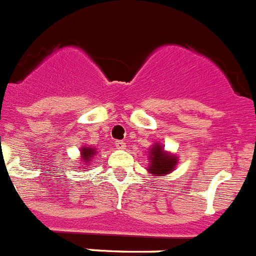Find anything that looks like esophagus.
<instances>
[{"label": "esophagus", "instance_id": "esophagus-1", "mask_svg": "<svg viewBox=\"0 0 256 256\" xmlns=\"http://www.w3.org/2000/svg\"><path fill=\"white\" fill-rule=\"evenodd\" d=\"M116 149L118 150L126 149V144L124 142H121V140H118V142H116Z\"/></svg>", "mask_w": 256, "mask_h": 256}]
</instances>
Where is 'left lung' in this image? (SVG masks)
I'll return each mask as SVG.
<instances>
[{"instance_id": "left-lung-1", "label": "left lung", "mask_w": 256, "mask_h": 256, "mask_svg": "<svg viewBox=\"0 0 256 256\" xmlns=\"http://www.w3.org/2000/svg\"><path fill=\"white\" fill-rule=\"evenodd\" d=\"M148 156H149V166L146 170L154 176H164L170 174L178 166V156L166 152L160 142H155L149 148Z\"/></svg>"}]
</instances>
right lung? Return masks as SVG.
Wrapping results in <instances>:
<instances>
[{
    "label": "right lung",
    "mask_w": 256,
    "mask_h": 256,
    "mask_svg": "<svg viewBox=\"0 0 256 256\" xmlns=\"http://www.w3.org/2000/svg\"><path fill=\"white\" fill-rule=\"evenodd\" d=\"M97 154V149L96 148H92V146H88V145H83L82 148H80V166H77V168H80V170H83V169H87L90 166V162H92L93 156Z\"/></svg>",
    "instance_id": "obj_1"
}]
</instances>
